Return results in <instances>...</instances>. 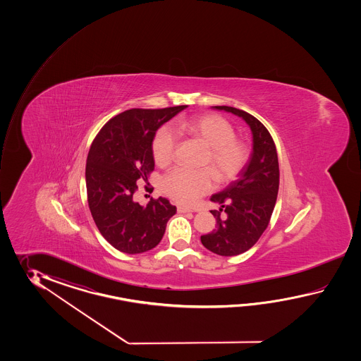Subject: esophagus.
<instances>
[{"label": "esophagus", "instance_id": "obj_1", "mask_svg": "<svg viewBox=\"0 0 361 361\" xmlns=\"http://www.w3.org/2000/svg\"><path fill=\"white\" fill-rule=\"evenodd\" d=\"M178 213H191L192 210L190 207H177Z\"/></svg>", "mask_w": 361, "mask_h": 361}]
</instances>
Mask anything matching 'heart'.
Segmentation results:
<instances>
[{"label": "heart", "instance_id": "obj_1", "mask_svg": "<svg viewBox=\"0 0 361 361\" xmlns=\"http://www.w3.org/2000/svg\"><path fill=\"white\" fill-rule=\"evenodd\" d=\"M176 130L185 133L207 146L205 164L214 170L219 182H230L238 177L249 160V149L243 140L236 139V131L227 120L218 115H204L179 120ZM177 137L169 128L157 131L152 142L154 160L159 166H166L174 160ZM214 174L207 168L199 170L176 168L162 178L161 188L166 196L179 204L191 205L212 191Z\"/></svg>", "mask_w": 361, "mask_h": 361}]
</instances>
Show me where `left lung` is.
<instances>
[{
  "label": "left lung",
  "mask_w": 361,
  "mask_h": 361,
  "mask_svg": "<svg viewBox=\"0 0 361 361\" xmlns=\"http://www.w3.org/2000/svg\"><path fill=\"white\" fill-rule=\"evenodd\" d=\"M214 108L243 117L253 133V154L240 178L210 199L221 205L210 210L216 228L201 236L207 250L232 257L249 250L269 226L279 192V159L274 139L258 118L238 108Z\"/></svg>",
  "instance_id": "left-lung-1"
}]
</instances>
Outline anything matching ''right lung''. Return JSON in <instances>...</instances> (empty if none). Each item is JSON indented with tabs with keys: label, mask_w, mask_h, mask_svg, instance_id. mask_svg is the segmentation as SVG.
<instances>
[{
	"label": "right lung",
	"mask_w": 361,
	"mask_h": 361,
	"mask_svg": "<svg viewBox=\"0 0 361 361\" xmlns=\"http://www.w3.org/2000/svg\"><path fill=\"white\" fill-rule=\"evenodd\" d=\"M185 107L128 109L112 117L92 140L85 171L89 209L102 236L123 253L154 249L177 213L169 200L151 199L142 207L133 196L139 179L147 182L154 171L156 131Z\"/></svg>",
	"instance_id": "obj_1"
}]
</instances>
